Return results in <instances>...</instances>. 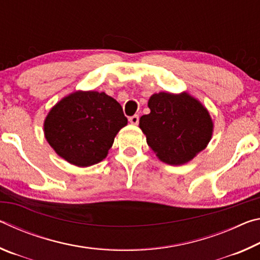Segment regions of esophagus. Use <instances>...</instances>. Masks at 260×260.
Here are the masks:
<instances>
[{
	"mask_svg": "<svg viewBox=\"0 0 260 260\" xmlns=\"http://www.w3.org/2000/svg\"><path fill=\"white\" fill-rule=\"evenodd\" d=\"M129 122L131 124H133V125H138L139 124V116L138 114H134V116H132V117H129Z\"/></svg>",
	"mask_w": 260,
	"mask_h": 260,
	"instance_id": "obj_1",
	"label": "esophagus"
}]
</instances>
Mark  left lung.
Instances as JSON below:
<instances>
[{"label": "left lung", "mask_w": 260, "mask_h": 260, "mask_svg": "<svg viewBox=\"0 0 260 260\" xmlns=\"http://www.w3.org/2000/svg\"><path fill=\"white\" fill-rule=\"evenodd\" d=\"M150 113L140 118L147 143L161 161L183 165L204 150L213 132L208 110L188 93H158L149 99Z\"/></svg>", "instance_id": "left-lung-1"}]
</instances>
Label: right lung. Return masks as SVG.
Returning <instances> with one entry per match:
<instances>
[{"label": "right lung", "instance_id": "add662e5", "mask_svg": "<svg viewBox=\"0 0 260 260\" xmlns=\"http://www.w3.org/2000/svg\"><path fill=\"white\" fill-rule=\"evenodd\" d=\"M127 125L121 105L99 91H76L61 99L45 120V136L70 164L87 167L108 155L114 136Z\"/></svg>", "mask_w": 260, "mask_h": 260}]
</instances>
